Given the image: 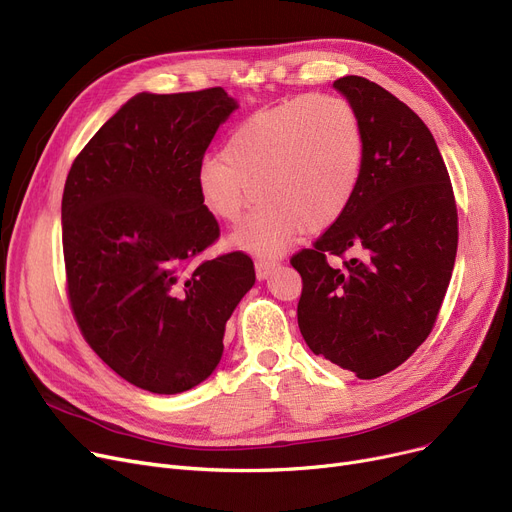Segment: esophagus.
Masks as SVG:
<instances>
[{
	"label": "esophagus",
	"instance_id": "obj_1",
	"mask_svg": "<svg viewBox=\"0 0 512 512\" xmlns=\"http://www.w3.org/2000/svg\"><path fill=\"white\" fill-rule=\"evenodd\" d=\"M278 261L276 259H257L255 261V274H257V280H267L272 276L274 270H278Z\"/></svg>",
	"mask_w": 512,
	"mask_h": 512
}]
</instances>
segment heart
I'll return each mask as SVG.
<instances>
[{"label": "heart", "instance_id": "1", "mask_svg": "<svg viewBox=\"0 0 512 512\" xmlns=\"http://www.w3.org/2000/svg\"><path fill=\"white\" fill-rule=\"evenodd\" d=\"M365 137L355 107L336 95H299L242 120L224 155L201 161L197 186L215 218L236 224L232 247L276 255L301 234L332 226L363 174Z\"/></svg>", "mask_w": 512, "mask_h": 512}]
</instances>
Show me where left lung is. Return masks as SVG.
Masks as SVG:
<instances>
[{"mask_svg": "<svg viewBox=\"0 0 512 512\" xmlns=\"http://www.w3.org/2000/svg\"><path fill=\"white\" fill-rule=\"evenodd\" d=\"M334 89L355 107L365 161L357 193L313 249L290 259L303 278L299 328L311 351L373 380L432 332L450 284L459 228L444 159L409 105L363 76ZM361 254L340 271L326 254Z\"/></svg>", "mask_w": 512, "mask_h": 512, "instance_id": "1", "label": "left lung"}]
</instances>
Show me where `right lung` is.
<instances>
[{
  "label": "right lung",
  "instance_id": "1",
  "mask_svg": "<svg viewBox=\"0 0 512 512\" xmlns=\"http://www.w3.org/2000/svg\"><path fill=\"white\" fill-rule=\"evenodd\" d=\"M234 110L222 87L134 95L66 178L62 240L78 328L105 365L153 394L209 378L226 321L255 284L245 253L195 261L220 236L197 172Z\"/></svg>",
  "mask_w": 512,
  "mask_h": 512
}]
</instances>
